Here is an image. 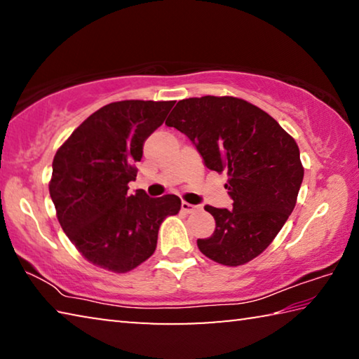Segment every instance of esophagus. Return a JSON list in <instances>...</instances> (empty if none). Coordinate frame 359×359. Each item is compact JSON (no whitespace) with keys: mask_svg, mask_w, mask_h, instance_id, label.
Here are the masks:
<instances>
[{"mask_svg":"<svg viewBox=\"0 0 359 359\" xmlns=\"http://www.w3.org/2000/svg\"><path fill=\"white\" fill-rule=\"evenodd\" d=\"M198 209V205H194V204H190V203H182V210L185 212V214H190V212H194Z\"/></svg>","mask_w":359,"mask_h":359,"instance_id":"obj_1","label":"esophagus"}]
</instances>
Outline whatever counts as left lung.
<instances>
[{"label":"left lung","instance_id":"left-lung-1","mask_svg":"<svg viewBox=\"0 0 359 359\" xmlns=\"http://www.w3.org/2000/svg\"><path fill=\"white\" fill-rule=\"evenodd\" d=\"M166 125L188 136L209 169L228 174L233 209L205 205L215 231L198 239L199 250L224 266L257 258L296 205L304 168L294 139L263 109L234 96L182 100Z\"/></svg>","mask_w":359,"mask_h":359}]
</instances>
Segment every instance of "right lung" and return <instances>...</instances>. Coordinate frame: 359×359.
I'll list each match as a JSON object with an SVG mask.
<instances>
[{
  "label": "right lung",
  "mask_w": 359,
  "mask_h": 359,
  "mask_svg": "<svg viewBox=\"0 0 359 359\" xmlns=\"http://www.w3.org/2000/svg\"><path fill=\"white\" fill-rule=\"evenodd\" d=\"M175 101L111 102L83 120L57 150L48 191L57 218L82 257L123 274L154 255L158 229L180 198L128 193L142 145Z\"/></svg>",
  "instance_id": "1"
}]
</instances>
